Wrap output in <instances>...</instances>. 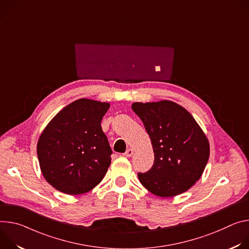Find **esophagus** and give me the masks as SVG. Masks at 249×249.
Segmentation results:
<instances>
[{
	"label": "esophagus",
	"instance_id": "obj_1",
	"mask_svg": "<svg viewBox=\"0 0 249 249\" xmlns=\"http://www.w3.org/2000/svg\"><path fill=\"white\" fill-rule=\"evenodd\" d=\"M132 154H133V150H132L131 148H128V149L124 153V155L126 156V157H130Z\"/></svg>",
	"mask_w": 249,
	"mask_h": 249
}]
</instances>
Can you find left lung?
Wrapping results in <instances>:
<instances>
[{
	"mask_svg": "<svg viewBox=\"0 0 249 249\" xmlns=\"http://www.w3.org/2000/svg\"><path fill=\"white\" fill-rule=\"evenodd\" d=\"M152 143L154 163L141 183L152 194L169 198L189 190L202 176L210 156L207 136L186 108L171 101L133 103Z\"/></svg>",
	"mask_w": 249,
	"mask_h": 249,
	"instance_id": "8db88e82",
	"label": "left lung"
}]
</instances>
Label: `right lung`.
<instances>
[{"label": "right lung", "instance_id": "right-lung-1", "mask_svg": "<svg viewBox=\"0 0 249 249\" xmlns=\"http://www.w3.org/2000/svg\"><path fill=\"white\" fill-rule=\"evenodd\" d=\"M109 104L77 100L55 116L37 142L45 180L68 195L91 191L106 175L113 153L101 122Z\"/></svg>", "mask_w": 249, "mask_h": 249}]
</instances>
